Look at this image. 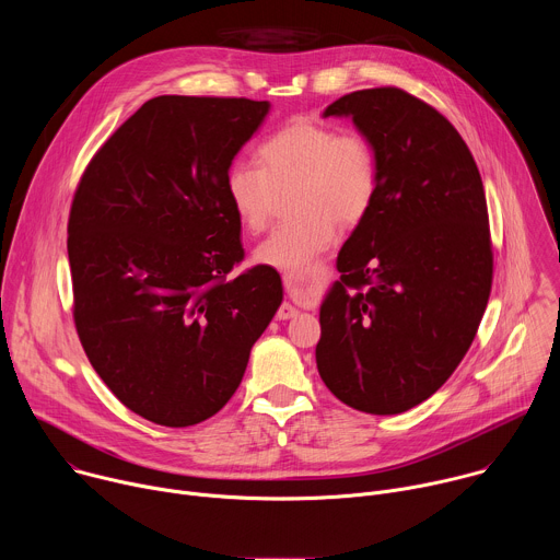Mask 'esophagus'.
I'll return each instance as SVG.
<instances>
[{
	"label": "esophagus",
	"instance_id": "esophagus-1",
	"mask_svg": "<svg viewBox=\"0 0 560 560\" xmlns=\"http://www.w3.org/2000/svg\"><path fill=\"white\" fill-rule=\"evenodd\" d=\"M318 272H322V268H312L307 275H296V272H283V283H285V288H294L296 283H301V281H305V279H316L318 277ZM299 314V310L294 307V305H290V303H281V307L277 310V318H292V316H296Z\"/></svg>",
	"mask_w": 560,
	"mask_h": 560
}]
</instances>
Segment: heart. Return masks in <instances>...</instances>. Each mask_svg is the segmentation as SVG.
<instances>
[{"label": "heart", "instance_id": "heart-1", "mask_svg": "<svg viewBox=\"0 0 560 560\" xmlns=\"http://www.w3.org/2000/svg\"><path fill=\"white\" fill-rule=\"evenodd\" d=\"M261 166L238 162L225 175L234 214L248 230H264L279 192L294 188L296 217L277 225L257 246L255 259L277 270H305L337 236V221L359 223L372 208L381 166L374 143L363 132L294 119L259 148Z\"/></svg>", "mask_w": 560, "mask_h": 560}]
</instances>
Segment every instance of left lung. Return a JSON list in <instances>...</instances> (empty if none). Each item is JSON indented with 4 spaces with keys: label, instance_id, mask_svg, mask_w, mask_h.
I'll use <instances>...</instances> for the list:
<instances>
[{
    "label": "left lung",
    "instance_id": "1",
    "mask_svg": "<svg viewBox=\"0 0 560 560\" xmlns=\"http://www.w3.org/2000/svg\"><path fill=\"white\" fill-rule=\"evenodd\" d=\"M324 117H350L378 152L370 212L337 257L341 281L318 322L316 368L346 406L401 415L456 370L492 290L488 203L456 128L401 89L343 95Z\"/></svg>",
    "mask_w": 560,
    "mask_h": 560
}]
</instances>
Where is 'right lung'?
Returning <instances> with one entry per match:
<instances>
[{"label": "right lung", "instance_id": "add662e5", "mask_svg": "<svg viewBox=\"0 0 560 560\" xmlns=\"http://www.w3.org/2000/svg\"><path fill=\"white\" fill-rule=\"evenodd\" d=\"M270 102L162 95L97 150L68 219L74 328L119 401L166 428L217 415L283 299L244 259L225 175Z\"/></svg>", "mask_w": 560, "mask_h": 560}]
</instances>
